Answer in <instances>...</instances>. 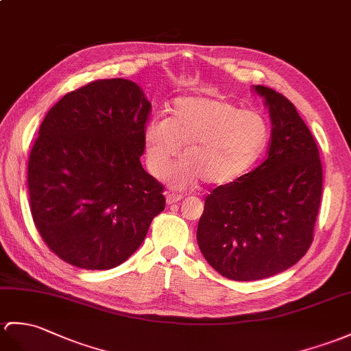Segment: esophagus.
I'll return each mask as SVG.
<instances>
[{
	"label": "esophagus",
	"instance_id": "obj_1",
	"mask_svg": "<svg viewBox=\"0 0 351 351\" xmlns=\"http://www.w3.org/2000/svg\"><path fill=\"white\" fill-rule=\"evenodd\" d=\"M181 199H182V194H178V193H167L166 194V200L169 205H173V203H178Z\"/></svg>",
	"mask_w": 351,
	"mask_h": 351
}]
</instances>
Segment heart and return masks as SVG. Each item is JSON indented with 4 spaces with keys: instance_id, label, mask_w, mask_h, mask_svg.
<instances>
[{
    "instance_id": "heart-1",
    "label": "heart",
    "mask_w": 351,
    "mask_h": 351,
    "mask_svg": "<svg viewBox=\"0 0 351 351\" xmlns=\"http://www.w3.org/2000/svg\"><path fill=\"white\" fill-rule=\"evenodd\" d=\"M167 118H152L143 128L146 161L165 175L184 145V160L170 170L175 186L205 179L227 185L241 178L263 152L269 125L262 113L239 110L233 103L210 97H179Z\"/></svg>"
}]
</instances>
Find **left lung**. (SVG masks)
Here are the masks:
<instances>
[{
    "instance_id": "8db88e82",
    "label": "left lung",
    "mask_w": 351,
    "mask_h": 351,
    "mask_svg": "<svg viewBox=\"0 0 351 351\" xmlns=\"http://www.w3.org/2000/svg\"><path fill=\"white\" fill-rule=\"evenodd\" d=\"M254 89L271 113L267 157L234 182L217 186L197 227L202 254L233 281L267 278L306 254L323 190L319 148L295 104L267 86Z\"/></svg>"
}]
</instances>
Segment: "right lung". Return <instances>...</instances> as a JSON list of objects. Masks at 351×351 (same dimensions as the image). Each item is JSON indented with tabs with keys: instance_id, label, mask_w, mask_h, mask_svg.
Wrapping results in <instances>:
<instances>
[{
	"instance_id": "right-lung-1",
	"label": "right lung",
	"mask_w": 351,
	"mask_h": 351,
	"mask_svg": "<svg viewBox=\"0 0 351 351\" xmlns=\"http://www.w3.org/2000/svg\"><path fill=\"white\" fill-rule=\"evenodd\" d=\"M149 115L142 89L119 77L80 86L47 112L28 160L29 205L65 263H124L165 209V186L141 162Z\"/></svg>"
}]
</instances>
